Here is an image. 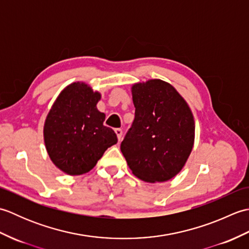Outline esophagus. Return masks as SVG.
Listing matches in <instances>:
<instances>
[{
  "label": "esophagus",
  "mask_w": 249,
  "mask_h": 249,
  "mask_svg": "<svg viewBox=\"0 0 249 249\" xmlns=\"http://www.w3.org/2000/svg\"><path fill=\"white\" fill-rule=\"evenodd\" d=\"M114 131H115L116 137H118V140H119V142H120L121 139H122V136H123V130H122L121 128H115Z\"/></svg>",
  "instance_id": "34e87169"
}]
</instances>
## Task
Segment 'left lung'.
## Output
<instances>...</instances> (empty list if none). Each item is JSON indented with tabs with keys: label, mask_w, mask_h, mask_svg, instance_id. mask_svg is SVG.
Returning <instances> with one entry per match:
<instances>
[{
	"label": "left lung",
	"mask_w": 249,
	"mask_h": 249,
	"mask_svg": "<svg viewBox=\"0 0 249 249\" xmlns=\"http://www.w3.org/2000/svg\"><path fill=\"white\" fill-rule=\"evenodd\" d=\"M135 120L121 143L127 165L144 182H166L192 153L195 121L185 99L160 79L131 87Z\"/></svg>",
	"instance_id": "left-lung-1"
}]
</instances>
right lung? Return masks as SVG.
I'll return each instance as SVG.
<instances>
[{"label": "right lung", "instance_id": "right-lung-1", "mask_svg": "<svg viewBox=\"0 0 249 249\" xmlns=\"http://www.w3.org/2000/svg\"><path fill=\"white\" fill-rule=\"evenodd\" d=\"M100 94L84 82H73L57 96L44 126L47 152L54 165L70 176L87 173L108 147L118 142L114 131L104 125L97 110Z\"/></svg>", "mask_w": 249, "mask_h": 249}]
</instances>
